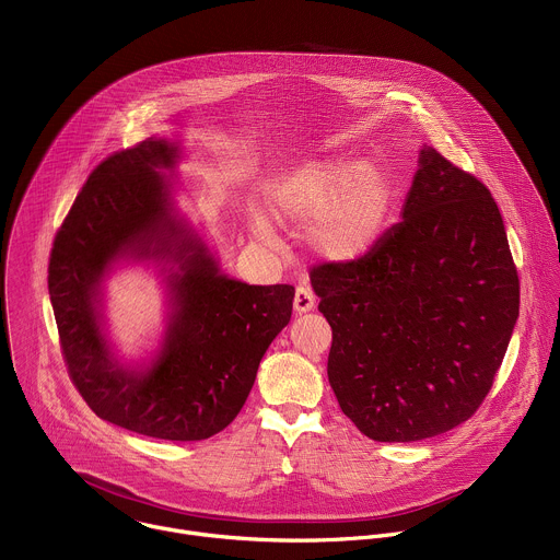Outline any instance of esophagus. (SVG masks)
<instances>
[{"label":"esophagus","mask_w":560,"mask_h":560,"mask_svg":"<svg viewBox=\"0 0 560 560\" xmlns=\"http://www.w3.org/2000/svg\"><path fill=\"white\" fill-rule=\"evenodd\" d=\"M293 308L295 313H308L315 308V295L308 287H298L295 289V300H293Z\"/></svg>","instance_id":"esophagus-1"}]
</instances>
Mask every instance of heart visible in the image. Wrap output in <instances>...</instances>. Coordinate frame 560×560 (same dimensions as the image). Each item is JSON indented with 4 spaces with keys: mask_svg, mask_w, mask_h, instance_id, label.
Segmentation results:
<instances>
[{
    "mask_svg": "<svg viewBox=\"0 0 560 560\" xmlns=\"http://www.w3.org/2000/svg\"><path fill=\"white\" fill-rule=\"evenodd\" d=\"M392 201V175L376 158L313 160L282 175L271 188L273 217L293 230L311 228V249L332 265L354 262L372 252L385 232ZM252 232L271 243L265 219L254 217Z\"/></svg>",
    "mask_w": 560,
    "mask_h": 560,
    "instance_id": "heart-1",
    "label": "heart"
}]
</instances>
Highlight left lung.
<instances>
[{"label": "left lung", "instance_id": "8db88e82", "mask_svg": "<svg viewBox=\"0 0 560 560\" xmlns=\"http://www.w3.org/2000/svg\"><path fill=\"white\" fill-rule=\"evenodd\" d=\"M311 287L332 328L330 387L376 442H416L468 420L518 317L494 199L427 144L400 221L363 258L315 267Z\"/></svg>", "mask_w": 560, "mask_h": 560}]
</instances>
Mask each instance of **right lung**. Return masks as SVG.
Wrapping results in <instances>:
<instances>
[{
	"label": "right lung",
	"instance_id": "1",
	"mask_svg": "<svg viewBox=\"0 0 560 560\" xmlns=\"http://www.w3.org/2000/svg\"><path fill=\"white\" fill-rule=\"evenodd\" d=\"M184 149L149 138L105 160L77 197L50 256V302L63 357L92 411L160 440H206L243 409L258 365L289 324L291 284L230 278L206 236L179 210ZM153 266L167 319L159 346L127 362L106 328V280Z\"/></svg>",
	"mask_w": 560,
	"mask_h": 560
}]
</instances>
